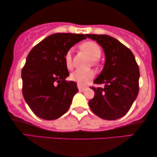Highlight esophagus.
Instances as JSON below:
<instances>
[{
    "label": "esophagus",
    "mask_w": 157,
    "mask_h": 157,
    "mask_svg": "<svg viewBox=\"0 0 157 157\" xmlns=\"http://www.w3.org/2000/svg\"><path fill=\"white\" fill-rule=\"evenodd\" d=\"M77 88H78L79 90L80 91H85L87 89V87H83L82 85L77 84Z\"/></svg>",
    "instance_id": "obj_1"
}]
</instances>
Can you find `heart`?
<instances>
[{
    "label": "heart",
    "mask_w": 157,
    "mask_h": 157,
    "mask_svg": "<svg viewBox=\"0 0 157 157\" xmlns=\"http://www.w3.org/2000/svg\"><path fill=\"white\" fill-rule=\"evenodd\" d=\"M81 49L82 51L88 56L89 58L93 61H96L101 57V50L98 44L96 43L92 42V41H88L85 42L81 45ZM64 61L66 67L68 69H72V51H68L65 54ZM93 77V72L92 71H83L78 70L75 71L71 75V79L78 83L79 85H82L86 84L89 82Z\"/></svg>",
    "instance_id": "heart-1"
}]
</instances>
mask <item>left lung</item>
<instances>
[{
    "mask_svg": "<svg viewBox=\"0 0 157 157\" xmlns=\"http://www.w3.org/2000/svg\"><path fill=\"white\" fill-rule=\"evenodd\" d=\"M85 35L102 47L106 59L101 72L93 81L104 84V88H91L95 96L89 101V106L104 120L122 117L130 110L139 90L140 72L133 53L109 35Z\"/></svg>",
    "mask_w": 157,
    "mask_h": 157,
    "instance_id": "8db88e82",
    "label": "left lung"
}]
</instances>
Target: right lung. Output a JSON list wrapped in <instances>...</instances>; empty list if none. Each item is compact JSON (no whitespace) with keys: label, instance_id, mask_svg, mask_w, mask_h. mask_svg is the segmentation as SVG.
<instances>
[{"label":"right lung","instance_id":"1","mask_svg":"<svg viewBox=\"0 0 157 157\" xmlns=\"http://www.w3.org/2000/svg\"><path fill=\"white\" fill-rule=\"evenodd\" d=\"M85 38L82 34L55 33L29 53L21 71L22 93L38 117L56 120L69 109L78 88L74 81L65 80L69 73L64 56L73 45Z\"/></svg>","mask_w":157,"mask_h":157}]
</instances>
